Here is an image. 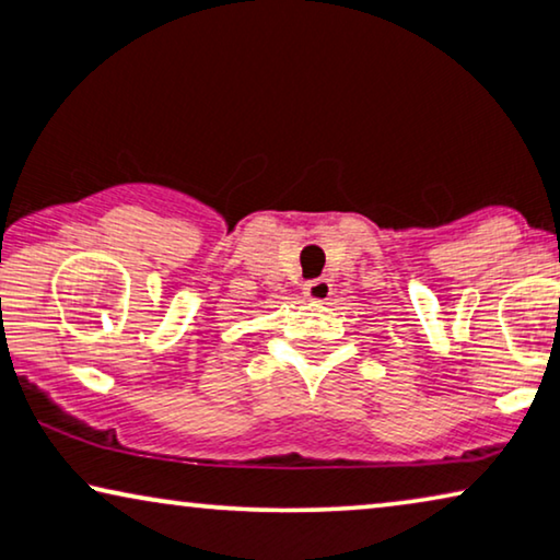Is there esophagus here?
Masks as SVG:
<instances>
[{"mask_svg": "<svg viewBox=\"0 0 560 560\" xmlns=\"http://www.w3.org/2000/svg\"><path fill=\"white\" fill-rule=\"evenodd\" d=\"M332 294V284L327 279H312L304 284V296L310 302H327Z\"/></svg>", "mask_w": 560, "mask_h": 560, "instance_id": "obj_1", "label": "esophagus"}]
</instances>
